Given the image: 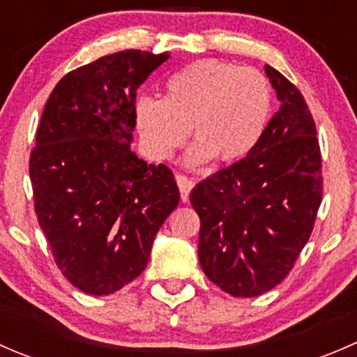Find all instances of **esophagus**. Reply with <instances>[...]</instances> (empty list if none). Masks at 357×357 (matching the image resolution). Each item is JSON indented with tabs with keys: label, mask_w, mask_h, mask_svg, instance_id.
Segmentation results:
<instances>
[{
	"label": "esophagus",
	"mask_w": 357,
	"mask_h": 357,
	"mask_svg": "<svg viewBox=\"0 0 357 357\" xmlns=\"http://www.w3.org/2000/svg\"><path fill=\"white\" fill-rule=\"evenodd\" d=\"M176 183H178V186H179L181 200L186 204V202L190 200V192H192V188H193V181H192V179L186 178V176L176 174Z\"/></svg>",
	"instance_id": "34e87169"
}]
</instances>
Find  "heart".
Wrapping results in <instances>:
<instances>
[{
	"mask_svg": "<svg viewBox=\"0 0 357 357\" xmlns=\"http://www.w3.org/2000/svg\"><path fill=\"white\" fill-rule=\"evenodd\" d=\"M273 110L268 77L255 68L219 60H200L165 82L164 98H142L135 107L136 128L146 153L169 160L195 139L185 162L192 167L212 158L231 164L257 146Z\"/></svg>",
	"mask_w": 357,
	"mask_h": 357,
	"instance_id": "1",
	"label": "heart"
}]
</instances>
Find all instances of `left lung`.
Returning <instances> with one entry per match:
<instances>
[{
  "mask_svg": "<svg viewBox=\"0 0 357 357\" xmlns=\"http://www.w3.org/2000/svg\"><path fill=\"white\" fill-rule=\"evenodd\" d=\"M264 70L280 109L261 142L190 195L202 269L233 297H257L289 275L321 204V153L307 103L276 68Z\"/></svg>",
  "mask_w": 357,
  "mask_h": 357,
  "instance_id": "left-lung-1",
  "label": "left lung"
}]
</instances>
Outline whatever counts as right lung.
Returning <instances> with one entry per match:
<instances>
[{"label":"right lung","instance_id":"obj_1","mask_svg":"<svg viewBox=\"0 0 357 357\" xmlns=\"http://www.w3.org/2000/svg\"><path fill=\"white\" fill-rule=\"evenodd\" d=\"M169 56L124 50L75 68L41 115L29 162L36 214L62 275L89 295L142 275L178 207L171 169L131 150L136 91Z\"/></svg>","mask_w":357,"mask_h":357}]
</instances>
